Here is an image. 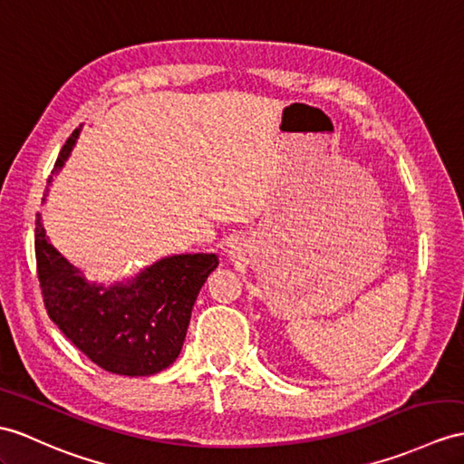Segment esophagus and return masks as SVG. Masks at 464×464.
I'll list each match as a JSON object with an SVG mask.
<instances>
[{
	"mask_svg": "<svg viewBox=\"0 0 464 464\" xmlns=\"http://www.w3.org/2000/svg\"><path fill=\"white\" fill-rule=\"evenodd\" d=\"M228 256H230L232 259H236V257L240 259V246H236V244L228 246Z\"/></svg>",
	"mask_w": 464,
	"mask_h": 464,
	"instance_id": "obj_1",
	"label": "esophagus"
}]
</instances>
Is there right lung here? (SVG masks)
I'll use <instances>...</instances> for the list:
<instances>
[{
    "instance_id": "obj_1",
    "label": "right lung",
    "mask_w": 464,
    "mask_h": 464,
    "mask_svg": "<svg viewBox=\"0 0 464 464\" xmlns=\"http://www.w3.org/2000/svg\"><path fill=\"white\" fill-rule=\"evenodd\" d=\"M81 130L63 145L53 175H59L71 157ZM35 256L51 321L94 364L131 378L153 376L175 362L198 291L218 267L217 254H175L128 277L108 284L90 281L51 244L41 214Z\"/></svg>"
}]
</instances>
